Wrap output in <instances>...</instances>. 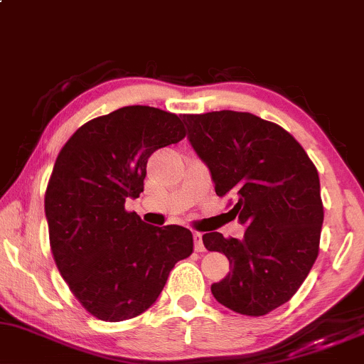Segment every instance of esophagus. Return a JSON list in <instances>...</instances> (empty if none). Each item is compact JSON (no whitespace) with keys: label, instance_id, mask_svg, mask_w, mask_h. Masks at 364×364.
I'll return each instance as SVG.
<instances>
[{"label":"esophagus","instance_id":"1","mask_svg":"<svg viewBox=\"0 0 364 364\" xmlns=\"http://www.w3.org/2000/svg\"><path fill=\"white\" fill-rule=\"evenodd\" d=\"M193 240H195V251L196 252H203L205 246H203V240H201L200 232H193Z\"/></svg>","mask_w":364,"mask_h":364}]
</instances>
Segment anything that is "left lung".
Wrapping results in <instances>:
<instances>
[{"instance_id": "obj_1", "label": "left lung", "mask_w": 364, "mask_h": 364, "mask_svg": "<svg viewBox=\"0 0 364 364\" xmlns=\"http://www.w3.org/2000/svg\"><path fill=\"white\" fill-rule=\"evenodd\" d=\"M188 140L207 164L218 196L235 200L242 239L207 232L208 251L224 252L229 274L212 284L218 304L242 315L287 304L318 256L323 222L318 173L282 127L246 112L183 115Z\"/></svg>"}]
</instances>
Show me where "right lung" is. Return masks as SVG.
<instances>
[{
	"instance_id": "right-lung-1",
	"label": "right lung",
	"mask_w": 364,
	"mask_h": 364,
	"mask_svg": "<svg viewBox=\"0 0 364 364\" xmlns=\"http://www.w3.org/2000/svg\"><path fill=\"white\" fill-rule=\"evenodd\" d=\"M185 135L178 115L135 105L80 127L57 156L46 191L50 249L60 277L96 318L146 312L174 264L193 252L185 227L149 225L125 210V200L144 191L149 157Z\"/></svg>"
}]
</instances>
